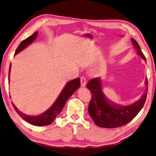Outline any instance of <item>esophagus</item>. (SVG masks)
I'll return each mask as SVG.
<instances>
[{"mask_svg":"<svg viewBox=\"0 0 156 156\" xmlns=\"http://www.w3.org/2000/svg\"><path fill=\"white\" fill-rule=\"evenodd\" d=\"M86 84V79L84 76H81V86L85 87Z\"/></svg>","mask_w":156,"mask_h":156,"instance_id":"esophagus-1","label":"esophagus"}]
</instances>
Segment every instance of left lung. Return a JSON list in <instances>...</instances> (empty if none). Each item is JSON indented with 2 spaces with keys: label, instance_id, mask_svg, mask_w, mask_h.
Instances as JSON below:
<instances>
[{
  "label": "left lung",
  "instance_id": "1",
  "mask_svg": "<svg viewBox=\"0 0 156 156\" xmlns=\"http://www.w3.org/2000/svg\"><path fill=\"white\" fill-rule=\"evenodd\" d=\"M131 40L137 54L146 62L138 43L133 38ZM144 84L146 88L140 99L129 105H121L111 101L105 96L103 92L102 81L99 77L89 81L86 87L90 90L92 98L88 106V112L95 124L101 127L116 128L123 126L132 121L145 103L148 90L147 78Z\"/></svg>",
  "mask_w": 156,
  "mask_h": 156
}]
</instances>
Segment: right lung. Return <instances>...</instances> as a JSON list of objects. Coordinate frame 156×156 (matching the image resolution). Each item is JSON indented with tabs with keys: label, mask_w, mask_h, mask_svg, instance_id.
Returning <instances> with one entry per match:
<instances>
[{
	"label": "right lung",
	"mask_w": 156,
	"mask_h": 156,
	"mask_svg": "<svg viewBox=\"0 0 156 156\" xmlns=\"http://www.w3.org/2000/svg\"><path fill=\"white\" fill-rule=\"evenodd\" d=\"M38 33L35 32L34 34L27 39L23 40L19 46H18L17 49L16 50L15 55L20 53V51L24 50L27 46H28L29 44L34 42L35 40V38L37 36ZM11 66L12 65L9 66V78L10 76V72H11ZM80 87V79L76 78L75 80H71L67 82L66 84L64 89L62 90L61 93L59 94V97H57L55 101L52 105L50 108H48L47 110L45 111L44 112L40 114L37 116H29L27 114H24L22 112L19 111L18 109L16 107V105L12 103V105L14 108L15 110L17 112L18 115L20 116L22 119H23L24 121L29 122L30 124L36 125V126H45V125H51L53 121L55 119L56 117L59 115V114L61 112L64 105L66 103L68 98L70 97L74 92Z\"/></svg>",
	"instance_id": "right-lung-1"
}]
</instances>
